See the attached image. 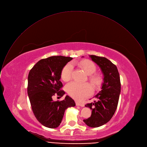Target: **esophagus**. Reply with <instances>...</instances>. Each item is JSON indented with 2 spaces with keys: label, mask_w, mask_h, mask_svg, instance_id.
Wrapping results in <instances>:
<instances>
[{
  "label": "esophagus",
  "mask_w": 147,
  "mask_h": 147,
  "mask_svg": "<svg viewBox=\"0 0 147 147\" xmlns=\"http://www.w3.org/2000/svg\"><path fill=\"white\" fill-rule=\"evenodd\" d=\"M76 105L77 106H80V107H84V104H83L79 103V102H78V101H76Z\"/></svg>",
  "instance_id": "34e87169"
}]
</instances>
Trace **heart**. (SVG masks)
<instances>
[{
    "label": "heart",
    "instance_id": "heart-1",
    "mask_svg": "<svg viewBox=\"0 0 147 147\" xmlns=\"http://www.w3.org/2000/svg\"><path fill=\"white\" fill-rule=\"evenodd\" d=\"M78 64L84 69V72L87 75H90L89 80L93 85L97 86L100 84L101 82V76L98 74L92 75L97 69L96 65L93 62L85 60L79 62ZM72 69L73 67L72 64L71 63L67 64L61 71V78L65 81L69 80L71 78ZM66 90L71 97L78 100H82L89 96L93 92L92 87L90 84L87 83H81L75 81L68 83L66 86Z\"/></svg>",
    "mask_w": 147,
    "mask_h": 147
}]
</instances>
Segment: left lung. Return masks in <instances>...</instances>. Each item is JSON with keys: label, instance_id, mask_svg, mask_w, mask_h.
Wrapping results in <instances>:
<instances>
[{"label": "left lung", "instance_id": "left-lung-1", "mask_svg": "<svg viewBox=\"0 0 147 147\" xmlns=\"http://www.w3.org/2000/svg\"><path fill=\"white\" fill-rule=\"evenodd\" d=\"M89 57L100 68L104 79L101 90L94 97L96 100L85 105L92 111L90 118L83 122L89 127H98L108 122L116 110L121 93L120 76L116 66L107 58L94 55Z\"/></svg>", "mask_w": 147, "mask_h": 147}]
</instances>
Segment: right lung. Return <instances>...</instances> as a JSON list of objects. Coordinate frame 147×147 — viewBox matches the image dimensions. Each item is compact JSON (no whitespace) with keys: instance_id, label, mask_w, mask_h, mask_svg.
<instances>
[{"instance_id":"1","label":"right lung","mask_w":147,"mask_h":147,"mask_svg":"<svg viewBox=\"0 0 147 147\" xmlns=\"http://www.w3.org/2000/svg\"><path fill=\"white\" fill-rule=\"evenodd\" d=\"M72 57L52 56L39 61L30 70L28 77V95L37 120L44 126L54 129L60 126L65 111L75 107L74 100L67 96L64 100L54 101L55 95L63 97L60 80L63 68Z\"/></svg>"}]
</instances>
